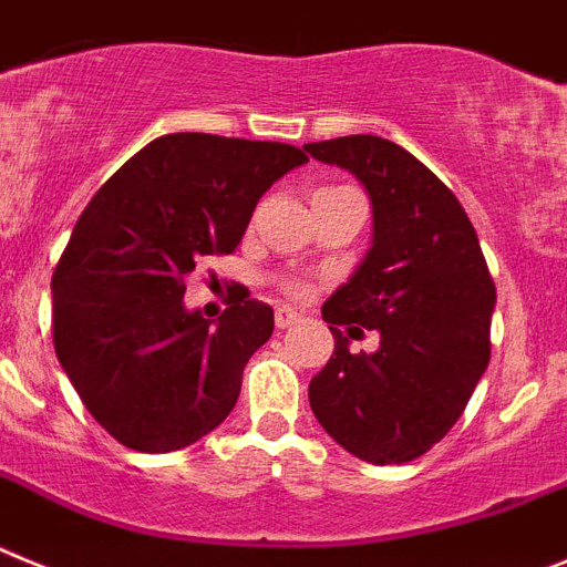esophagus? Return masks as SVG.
Instances as JSON below:
<instances>
[{"mask_svg": "<svg viewBox=\"0 0 567 567\" xmlns=\"http://www.w3.org/2000/svg\"><path fill=\"white\" fill-rule=\"evenodd\" d=\"M274 321H277V328L285 330V328H293L296 321H299V313H296L293 308H277V313H274Z\"/></svg>", "mask_w": 567, "mask_h": 567, "instance_id": "1", "label": "esophagus"}]
</instances>
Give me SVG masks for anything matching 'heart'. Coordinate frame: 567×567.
Wrapping results in <instances>:
<instances>
[{
    "label": "heart",
    "mask_w": 567,
    "mask_h": 567,
    "mask_svg": "<svg viewBox=\"0 0 567 567\" xmlns=\"http://www.w3.org/2000/svg\"><path fill=\"white\" fill-rule=\"evenodd\" d=\"M290 290H293V293H302V288H299V285H293V288H290Z\"/></svg>",
    "instance_id": "1"
}]
</instances>
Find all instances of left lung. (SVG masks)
<instances>
[{"label": "left lung", "mask_w": 567, "mask_h": 567, "mask_svg": "<svg viewBox=\"0 0 567 567\" xmlns=\"http://www.w3.org/2000/svg\"><path fill=\"white\" fill-rule=\"evenodd\" d=\"M305 150L359 177L372 203L370 251L321 305L336 347L310 410L350 455L410 463L455 426L486 372L492 274L457 197L415 155L379 135ZM341 323L379 329L382 347L350 354Z\"/></svg>", "instance_id": "left-lung-1"}]
</instances>
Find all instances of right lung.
Returning a JSON list of instances; mask_svg holds the SVG:
<instances>
[{
  "mask_svg": "<svg viewBox=\"0 0 567 567\" xmlns=\"http://www.w3.org/2000/svg\"><path fill=\"white\" fill-rule=\"evenodd\" d=\"M308 155L290 144L175 132L90 200L53 271V344L90 415L135 452H175L234 410L274 310L239 299L217 324L186 310V274L231 254L259 197Z\"/></svg>",
  "mask_w": 567,
  "mask_h": 567,
  "instance_id": "add662e5",
  "label": "right lung"
}]
</instances>
